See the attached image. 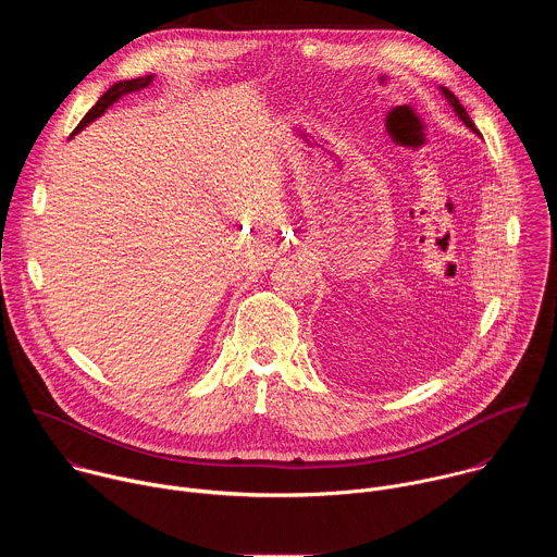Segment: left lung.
<instances>
[{
    "label": "left lung",
    "mask_w": 557,
    "mask_h": 557,
    "mask_svg": "<svg viewBox=\"0 0 557 557\" xmlns=\"http://www.w3.org/2000/svg\"><path fill=\"white\" fill-rule=\"evenodd\" d=\"M441 92H443V95H445V99H447V101H449V106H451V108H454V112H456V114H458V119H460V121H462V123H465V125H467V127H469V129H471V132H475V134H479V129H475V125H473V121H471V119H469V114H467V110H465V108H462V106H460V101H458V99H456V97H454V92H449V90H447V88H441Z\"/></svg>",
    "instance_id": "obj_1"
}]
</instances>
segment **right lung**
Returning a JSON list of instances; mask_svg holds the SVG:
<instances>
[{"instance_id": "right-lung-1", "label": "right lung", "mask_w": 557, "mask_h": 557, "mask_svg": "<svg viewBox=\"0 0 557 557\" xmlns=\"http://www.w3.org/2000/svg\"><path fill=\"white\" fill-rule=\"evenodd\" d=\"M151 74L149 76H140V78H132V82H119V84H114L99 101H97V106L82 119V123H78L76 127H74V132L72 134H76V132H82L86 125H90L95 119H99L112 103H116L123 95H127V92H136V90H143V88H147L149 84H151Z\"/></svg>"}]
</instances>
